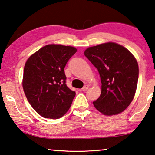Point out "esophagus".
<instances>
[{
    "label": "esophagus",
    "instance_id": "obj_1",
    "mask_svg": "<svg viewBox=\"0 0 155 155\" xmlns=\"http://www.w3.org/2000/svg\"><path fill=\"white\" fill-rule=\"evenodd\" d=\"M88 87H89V86H88V85H85V86H84V87H83V88H82V91H87V89H88Z\"/></svg>",
    "mask_w": 155,
    "mask_h": 155
}]
</instances>
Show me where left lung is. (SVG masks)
Segmentation results:
<instances>
[{
  "label": "left lung",
  "mask_w": 155,
  "mask_h": 155,
  "mask_svg": "<svg viewBox=\"0 0 155 155\" xmlns=\"http://www.w3.org/2000/svg\"><path fill=\"white\" fill-rule=\"evenodd\" d=\"M84 55L100 75L101 92L93 101L94 107L106 115L125 110L134 97L138 84V65L134 56L114 42L87 48Z\"/></svg>",
  "instance_id": "8db88e82"
}]
</instances>
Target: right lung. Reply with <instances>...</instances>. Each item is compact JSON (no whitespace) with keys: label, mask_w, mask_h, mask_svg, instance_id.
<instances>
[{"label":"right lung","mask_w":155,"mask_h":155,"mask_svg":"<svg viewBox=\"0 0 155 155\" xmlns=\"http://www.w3.org/2000/svg\"><path fill=\"white\" fill-rule=\"evenodd\" d=\"M77 51L70 46L48 45L27 60L23 88L30 104L41 116L60 118L70 108L76 92L67 86L64 68Z\"/></svg>","instance_id":"obj_1"}]
</instances>
